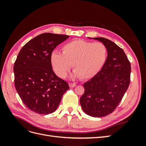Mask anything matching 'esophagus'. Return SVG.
Masks as SVG:
<instances>
[{"label":"esophagus","mask_w":146,"mask_h":146,"mask_svg":"<svg viewBox=\"0 0 146 146\" xmlns=\"http://www.w3.org/2000/svg\"><path fill=\"white\" fill-rule=\"evenodd\" d=\"M69 87L70 88H74L76 86V84L75 83H69Z\"/></svg>","instance_id":"esophagus-1"}]
</instances>
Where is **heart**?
Wrapping results in <instances>:
<instances>
[{
    "label": "heart",
    "instance_id": "b5f03b06",
    "mask_svg": "<svg viewBox=\"0 0 146 146\" xmlns=\"http://www.w3.org/2000/svg\"><path fill=\"white\" fill-rule=\"evenodd\" d=\"M62 54L54 51L50 61L55 72L64 78L73 65L74 77L88 80L94 77L104 65L107 58V48L100 42H92L75 39L63 46Z\"/></svg>",
    "mask_w": 146,
    "mask_h": 146
}]
</instances>
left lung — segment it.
Masks as SVG:
<instances>
[{
  "label": "left lung",
  "instance_id": "obj_1",
  "mask_svg": "<svg viewBox=\"0 0 146 146\" xmlns=\"http://www.w3.org/2000/svg\"><path fill=\"white\" fill-rule=\"evenodd\" d=\"M93 39L107 47V58L100 71L83 84L85 92L80 102L88 115L101 117L113 112L121 101L130 84L131 65L115 43L105 38Z\"/></svg>",
  "mask_w": 146,
  "mask_h": 146
}]
</instances>
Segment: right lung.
Instances as JSON below:
<instances>
[{"mask_svg": "<svg viewBox=\"0 0 146 146\" xmlns=\"http://www.w3.org/2000/svg\"><path fill=\"white\" fill-rule=\"evenodd\" d=\"M69 38L64 35L41 34L26 43L17 56L13 68L16 90L33 112H54L69 89L68 83L53 71L50 61L52 51Z\"/></svg>", "mask_w": 146, "mask_h": 146, "instance_id": "right-lung-1", "label": "right lung"}]
</instances>
